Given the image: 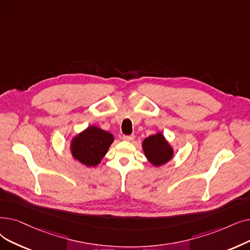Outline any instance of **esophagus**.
I'll list each match as a JSON object with an SVG mask.
<instances>
[{"instance_id": "1", "label": "esophagus", "mask_w": 250, "mask_h": 250, "mask_svg": "<svg viewBox=\"0 0 250 250\" xmlns=\"http://www.w3.org/2000/svg\"><path fill=\"white\" fill-rule=\"evenodd\" d=\"M134 139H135V135H128V136L124 135V136H123V140L128 141V142H131V141H133Z\"/></svg>"}]
</instances>
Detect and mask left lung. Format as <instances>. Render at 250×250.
Instances as JSON below:
<instances>
[{
  "label": "left lung",
  "mask_w": 250,
  "mask_h": 250,
  "mask_svg": "<svg viewBox=\"0 0 250 250\" xmlns=\"http://www.w3.org/2000/svg\"><path fill=\"white\" fill-rule=\"evenodd\" d=\"M145 156L155 167L164 166L172 158L173 149L161 133L149 136L143 141Z\"/></svg>",
  "instance_id": "1"
}]
</instances>
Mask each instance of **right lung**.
Here are the masks:
<instances>
[{
  "instance_id": "obj_1",
  "label": "right lung",
  "mask_w": 250,
  "mask_h": 250,
  "mask_svg": "<svg viewBox=\"0 0 250 250\" xmlns=\"http://www.w3.org/2000/svg\"><path fill=\"white\" fill-rule=\"evenodd\" d=\"M113 141L112 134L91 125L72 138L70 143L72 157L85 167L98 166Z\"/></svg>"
}]
</instances>
